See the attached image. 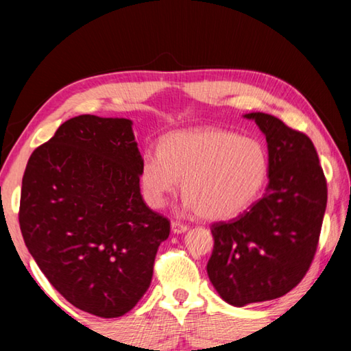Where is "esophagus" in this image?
<instances>
[{
	"instance_id": "34e87169",
	"label": "esophagus",
	"mask_w": 351,
	"mask_h": 351,
	"mask_svg": "<svg viewBox=\"0 0 351 351\" xmlns=\"http://www.w3.org/2000/svg\"><path fill=\"white\" fill-rule=\"evenodd\" d=\"M189 229L187 224H184L181 221H171V230H173L175 234H181V232H186V230Z\"/></svg>"
}]
</instances>
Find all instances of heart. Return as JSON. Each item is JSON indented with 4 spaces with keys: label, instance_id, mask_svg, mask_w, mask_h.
Masks as SVG:
<instances>
[{
    "label": "heart",
    "instance_id": "1",
    "mask_svg": "<svg viewBox=\"0 0 351 351\" xmlns=\"http://www.w3.org/2000/svg\"><path fill=\"white\" fill-rule=\"evenodd\" d=\"M268 176L260 142L224 130H186L165 136L159 152H147L141 186L148 204L162 207L180 189L186 206L203 218L226 219L252 203Z\"/></svg>",
    "mask_w": 351,
    "mask_h": 351
}]
</instances>
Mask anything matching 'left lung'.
<instances>
[{
    "label": "left lung",
    "mask_w": 351,
    "mask_h": 351,
    "mask_svg": "<svg viewBox=\"0 0 351 351\" xmlns=\"http://www.w3.org/2000/svg\"><path fill=\"white\" fill-rule=\"evenodd\" d=\"M266 136L269 184L230 221L210 224L207 274L234 306L282 297L302 282L317 251L326 180L311 139L276 116L251 112Z\"/></svg>",
    "instance_id": "left-lung-1"
}]
</instances>
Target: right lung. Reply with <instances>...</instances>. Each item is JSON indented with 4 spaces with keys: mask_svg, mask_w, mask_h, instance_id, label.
Returning <instances> with one entry per match:
<instances>
[{
    "mask_svg": "<svg viewBox=\"0 0 351 351\" xmlns=\"http://www.w3.org/2000/svg\"><path fill=\"white\" fill-rule=\"evenodd\" d=\"M142 158L128 119L82 114L32 152L20 229L29 252L69 304L119 317L150 287L170 221L141 195Z\"/></svg>",
    "mask_w": 351,
    "mask_h": 351,
    "instance_id": "add662e5",
    "label": "right lung"
}]
</instances>
